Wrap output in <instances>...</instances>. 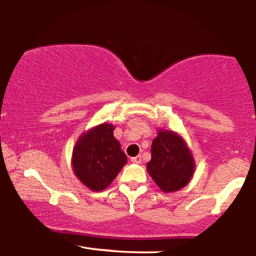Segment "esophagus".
Listing matches in <instances>:
<instances>
[{"instance_id":"34e87169","label":"esophagus","mask_w":256,"mask_h":256,"mask_svg":"<svg viewBox=\"0 0 256 256\" xmlns=\"http://www.w3.org/2000/svg\"><path fill=\"white\" fill-rule=\"evenodd\" d=\"M130 161H132V162H134V164H140L141 162H142V158H141L140 155H138V156L132 158H130Z\"/></svg>"}]
</instances>
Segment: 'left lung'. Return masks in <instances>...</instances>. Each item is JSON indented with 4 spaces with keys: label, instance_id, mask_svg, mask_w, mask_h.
I'll use <instances>...</instances> for the list:
<instances>
[{
    "label": "left lung",
    "instance_id": "obj_1",
    "mask_svg": "<svg viewBox=\"0 0 256 256\" xmlns=\"http://www.w3.org/2000/svg\"><path fill=\"white\" fill-rule=\"evenodd\" d=\"M195 162L184 138L172 130H158L152 144L147 170L164 193L186 187L194 174Z\"/></svg>",
    "mask_w": 256,
    "mask_h": 256
}]
</instances>
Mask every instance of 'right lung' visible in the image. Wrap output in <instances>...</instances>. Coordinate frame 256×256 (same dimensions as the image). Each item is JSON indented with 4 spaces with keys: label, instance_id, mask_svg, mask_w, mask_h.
Here are the masks:
<instances>
[{
    "label": "right lung",
    "instance_id": "1",
    "mask_svg": "<svg viewBox=\"0 0 256 256\" xmlns=\"http://www.w3.org/2000/svg\"><path fill=\"white\" fill-rule=\"evenodd\" d=\"M114 129L110 124L96 126L80 136L72 150L75 175L92 192L107 188L127 164Z\"/></svg>",
    "mask_w": 256,
    "mask_h": 256
}]
</instances>
